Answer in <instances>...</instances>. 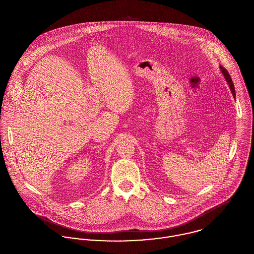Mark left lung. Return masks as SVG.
I'll list each match as a JSON object with an SVG mask.
<instances>
[{
    "label": "left lung",
    "mask_w": 254,
    "mask_h": 254,
    "mask_svg": "<svg viewBox=\"0 0 254 254\" xmlns=\"http://www.w3.org/2000/svg\"><path fill=\"white\" fill-rule=\"evenodd\" d=\"M220 70H221V72H222V74H223V76H224V78H225L226 82L228 83V85H229V87H230L231 91H232L233 97L236 99V92H235V87H234L233 81H232V79H231V76L229 75V73H228V71H227V70H226L224 67L220 66Z\"/></svg>",
    "instance_id": "left-lung-1"
}]
</instances>
